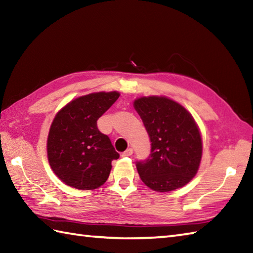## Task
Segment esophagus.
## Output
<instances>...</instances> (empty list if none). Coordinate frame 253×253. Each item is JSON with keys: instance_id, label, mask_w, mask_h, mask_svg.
I'll use <instances>...</instances> for the list:
<instances>
[{"instance_id": "esophagus-1", "label": "esophagus", "mask_w": 253, "mask_h": 253, "mask_svg": "<svg viewBox=\"0 0 253 253\" xmlns=\"http://www.w3.org/2000/svg\"><path fill=\"white\" fill-rule=\"evenodd\" d=\"M132 149L131 148H129V149H127L126 151H124L123 152V157H130V155L132 154Z\"/></svg>"}]
</instances>
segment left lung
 Returning <instances> with one entry per match:
<instances>
[{
    "label": "left lung",
    "mask_w": 253,
    "mask_h": 253,
    "mask_svg": "<svg viewBox=\"0 0 253 253\" xmlns=\"http://www.w3.org/2000/svg\"><path fill=\"white\" fill-rule=\"evenodd\" d=\"M133 106L151 141L148 159L136 162L141 180L160 192L188 184L197 174L202 155L200 132L189 112L165 96L140 98Z\"/></svg>",
    "instance_id": "8db88e82"
}]
</instances>
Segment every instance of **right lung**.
I'll return each instance as SVG.
<instances>
[{
    "label": "right lung",
    "mask_w": 253,
    "mask_h": 253,
    "mask_svg": "<svg viewBox=\"0 0 253 253\" xmlns=\"http://www.w3.org/2000/svg\"><path fill=\"white\" fill-rule=\"evenodd\" d=\"M118 96L116 91L80 96L56 114L47 137V158L53 171L66 185L90 190L109 178L112 161L120 154L96 122Z\"/></svg>",
    "instance_id": "right-lung-1"
}]
</instances>
